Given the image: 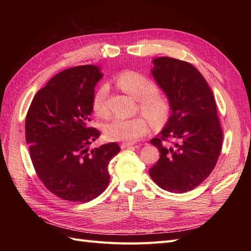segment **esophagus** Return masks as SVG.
<instances>
[{
    "instance_id": "1",
    "label": "esophagus",
    "mask_w": 251,
    "mask_h": 251,
    "mask_svg": "<svg viewBox=\"0 0 251 251\" xmlns=\"http://www.w3.org/2000/svg\"><path fill=\"white\" fill-rule=\"evenodd\" d=\"M132 146H134L133 143H130V142H124V143H121V144H120V148H121V149H127V148H130V147H132Z\"/></svg>"
}]
</instances>
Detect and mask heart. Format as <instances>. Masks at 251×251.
Here are the masks:
<instances>
[{
	"mask_svg": "<svg viewBox=\"0 0 251 251\" xmlns=\"http://www.w3.org/2000/svg\"><path fill=\"white\" fill-rule=\"evenodd\" d=\"M115 82L124 92L137 98L140 111L148 118L143 115L133 118L113 117L103 127L107 138L115 141L134 142L149 132L150 121L156 126L168 121L171 114L169 98L151 78L137 71L126 70L117 75ZM108 93L109 88L105 83L100 85L94 92L92 108L97 115L105 116L108 114Z\"/></svg>",
	"mask_w": 251,
	"mask_h": 251,
	"instance_id": "1",
	"label": "heart"
}]
</instances>
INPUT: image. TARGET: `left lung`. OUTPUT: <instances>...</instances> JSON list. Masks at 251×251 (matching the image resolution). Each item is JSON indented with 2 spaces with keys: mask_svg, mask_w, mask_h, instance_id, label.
Here are the masks:
<instances>
[{
  "mask_svg": "<svg viewBox=\"0 0 251 251\" xmlns=\"http://www.w3.org/2000/svg\"><path fill=\"white\" fill-rule=\"evenodd\" d=\"M154 65L151 73L169 97L172 114L162 132L151 140L160 158L150 176L165 191L186 193L209 176L221 153L223 132L216 100L192 64L158 57Z\"/></svg>",
  "mask_w": 251,
  "mask_h": 251,
  "instance_id": "obj_1",
  "label": "left lung"
}]
</instances>
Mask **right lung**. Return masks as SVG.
Masks as SVG:
<instances>
[{"label":"right lung","mask_w":251,"mask_h":251,"mask_svg":"<svg viewBox=\"0 0 251 251\" xmlns=\"http://www.w3.org/2000/svg\"><path fill=\"white\" fill-rule=\"evenodd\" d=\"M94 65L76 66L37 91L26 116V143L37 177L48 191L70 202H89L107 188L108 164L119 153L110 142L89 151L100 136L89 126L96 82Z\"/></svg>","instance_id":"obj_1"}]
</instances>
